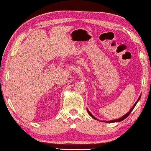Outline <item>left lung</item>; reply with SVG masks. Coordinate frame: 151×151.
<instances>
[{
  "mask_svg": "<svg viewBox=\"0 0 151 151\" xmlns=\"http://www.w3.org/2000/svg\"><path fill=\"white\" fill-rule=\"evenodd\" d=\"M140 97H141V94H140V95H139V98H138V99H137V102H135V103H134V105H133V106H132V108H131V110H129V112H128V113H127V114H125V115H124V116H122V117L119 118V119H115V120H112V121H108H108H106V122H106V123H113V122H122V121H123V120H124V119H127V117H128V116H129V114H130V113H131V112H132V110L134 109V107H135V106H136V105H137V102H138V101H139V99H140ZM86 110H87V112H88V114H89V116H91V118H93V119H95V120H98V119H97V118H95V117H94V116H93V115H92V114H91V113H90V112H89V110H88V109H86ZM99 122H100V121H99Z\"/></svg>",
  "mask_w": 151,
  "mask_h": 151,
  "instance_id": "1",
  "label": "left lung"
}]
</instances>
